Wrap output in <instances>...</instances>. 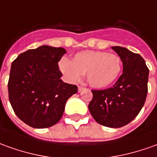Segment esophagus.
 Here are the masks:
<instances>
[{
    "label": "esophagus",
    "instance_id": "obj_1",
    "mask_svg": "<svg viewBox=\"0 0 157 157\" xmlns=\"http://www.w3.org/2000/svg\"><path fill=\"white\" fill-rule=\"evenodd\" d=\"M85 89V88H84V87H81V86H78V92H81V91H82V90H83Z\"/></svg>",
    "mask_w": 157,
    "mask_h": 157
}]
</instances>
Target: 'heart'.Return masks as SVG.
Returning <instances> with one entry per match:
<instances>
[{"mask_svg": "<svg viewBox=\"0 0 157 157\" xmlns=\"http://www.w3.org/2000/svg\"><path fill=\"white\" fill-rule=\"evenodd\" d=\"M60 71L67 80L76 83L83 74L94 88H105L117 79L122 68L120 56L98 50L77 53L72 60L62 59L59 62Z\"/></svg>", "mask_w": 157, "mask_h": 157, "instance_id": "b5f03b06", "label": "heart"}]
</instances>
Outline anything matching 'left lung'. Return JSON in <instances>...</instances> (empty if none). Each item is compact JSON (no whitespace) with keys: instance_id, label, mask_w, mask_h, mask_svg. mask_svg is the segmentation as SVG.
I'll return each instance as SVG.
<instances>
[{"instance_id":"obj_1","label":"left lung","mask_w":157,"mask_h":157,"mask_svg":"<svg viewBox=\"0 0 157 157\" xmlns=\"http://www.w3.org/2000/svg\"><path fill=\"white\" fill-rule=\"evenodd\" d=\"M123 64V72L109 89L92 90L89 110L100 125L119 128L127 125L142 109L148 92L149 69L143 57L126 48L113 46Z\"/></svg>"}]
</instances>
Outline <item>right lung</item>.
Instances as JSON below:
<instances>
[{"instance_id": "1", "label": "right lung", "mask_w": 157, "mask_h": 157, "mask_svg": "<svg viewBox=\"0 0 157 157\" xmlns=\"http://www.w3.org/2000/svg\"><path fill=\"white\" fill-rule=\"evenodd\" d=\"M67 51L43 45L20 54L11 66L8 95L16 115L34 128H47L62 117L76 85L60 79L58 62Z\"/></svg>"}]
</instances>
